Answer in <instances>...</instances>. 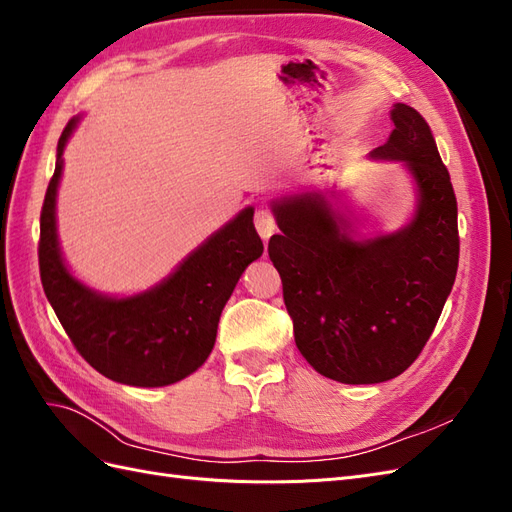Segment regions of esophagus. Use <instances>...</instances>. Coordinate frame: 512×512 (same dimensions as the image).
Returning a JSON list of instances; mask_svg holds the SVG:
<instances>
[{
	"label": "esophagus",
	"instance_id": "1",
	"mask_svg": "<svg viewBox=\"0 0 512 512\" xmlns=\"http://www.w3.org/2000/svg\"><path fill=\"white\" fill-rule=\"evenodd\" d=\"M254 224H256V230H258V235L262 237V241H267L277 230L275 218H273V213L269 209H258L256 215H254Z\"/></svg>",
	"mask_w": 512,
	"mask_h": 512
}]
</instances>
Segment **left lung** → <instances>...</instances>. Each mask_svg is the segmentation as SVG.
<instances>
[{
    "label": "left lung",
    "instance_id": "8db88e82",
    "mask_svg": "<svg viewBox=\"0 0 512 512\" xmlns=\"http://www.w3.org/2000/svg\"><path fill=\"white\" fill-rule=\"evenodd\" d=\"M395 130L369 153L404 162L418 188L412 222L354 239L322 192L273 200L282 235L269 239L294 342L318 374L344 384L397 378L416 361L442 314L459 265L457 198L423 115L391 111Z\"/></svg>",
    "mask_w": 512,
    "mask_h": 512
}]
</instances>
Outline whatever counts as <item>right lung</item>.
I'll return each instance as SVG.
<instances>
[{
    "label": "right lung",
    "mask_w": 512,
    "mask_h": 512,
    "mask_svg": "<svg viewBox=\"0 0 512 512\" xmlns=\"http://www.w3.org/2000/svg\"><path fill=\"white\" fill-rule=\"evenodd\" d=\"M76 123L79 117L70 119L59 136L55 173L40 213L44 294L74 348L102 376L130 386L179 382L207 361L226 301L245 267L265 250L254 228V209H243L156 288L126 299L104 297L72 277L57 241L61 156Z\"/></svg>",
    "instance_id": "obj_1"
}]
</instances>
